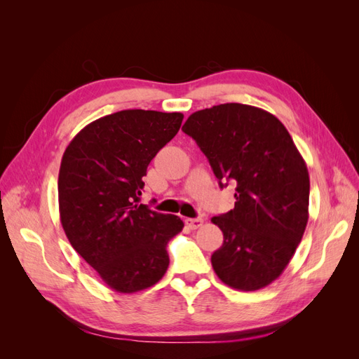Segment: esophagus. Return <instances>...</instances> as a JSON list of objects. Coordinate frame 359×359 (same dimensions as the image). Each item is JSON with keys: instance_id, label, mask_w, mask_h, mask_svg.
<instances>
[{"instance_id": "esophagus-1", "label": "esophagus", "mask_w": 359, "mask_h": 359, "mask_svg": "<svg viewBox=\"0 0 359 359\" xmlns=\"http://www.w3.org/2000/svg\"><path fill=\"white\" fill-rule=\"evenodd\" d=\"M203 223V220L201 219V217H198V219H186V224L190 227V229H198V227H201Z\"/></svg>"}]
</instances>
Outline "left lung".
Wrapping results in <instances>:
<instances>
[{
	"label": "left lung",
	"mask_w": 359,
	"mask_h": 359,
	"mask_svg": "<svg viewBox=\"0 0 359 359\" xmlns=\"http://www.w3.org/2000/svg\"><path fill=\"white\" fill-rule=\"evenodd\" d=\"M182 132L196 140L220 187L236 186L233 210L211 219L224 238L211 256L215 274L245 292L273 283L309 222V170L286 127L259 107L224 103L191 114Z\"/></svg>",
	"instance_id": "1"
}]
</instances>
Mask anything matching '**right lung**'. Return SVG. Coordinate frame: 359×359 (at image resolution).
I'll list each match as a JSON object with an SVG mask.
<instances>
[{
	"label": "right lung",
	"mask_w": 359,
	"mask_h": 359,
	"mask_svg": "<svg viewBox=\"0 0 359 359\" xmlns=\"http://www.w3.org/2000/svg\"><path fill=\"white\" fill-rule=\"evenodd\" d=\"M184 115L144 109L95 119L64 151L58 175L62 229L85 262L119 293L156 285L169 266L166 245L178 215L140 203L147 168L178 133Z\"/></svg>",
	"instance_id": "1"
}]
</instances>
